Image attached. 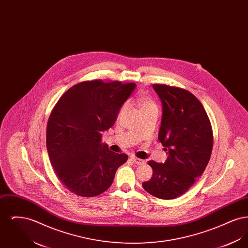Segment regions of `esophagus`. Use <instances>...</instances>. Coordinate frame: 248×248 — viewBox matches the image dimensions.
<instances>
[{
  "instance_id": "34e87169",
  "label": "esophagus",
  "mask_w": 248,
  "mask_h": 248,
  "mask_svg": "<svg viewBox=\"0 0 248 248\" xmlns=\"http://www.w3.org/2000/svg\"><path fill=\"white\" fill-rule=\"evenodd\" d=\"M131 160H132L136 165H143V164H145V161H144V160H141V159H140V158L132 157V158H131Z\"/></svg>"
}]
</instances>
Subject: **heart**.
<instances>
[{
    "label": "heart",
    "mask_w": 248,
    "mask_h": 248,
    "mask_svg": "<svg viewBox=\"0 0 248 248\" xmlns=\"http://www.w3.org/2000/svg\"><path fill=\"white\" fill-rule=\"evenodd\" d=\"M154 103H153L152 101H150V100H143V101H142V108H144V107L154 106ZM127 106H128V104L125 103L124 106L122 107V108H121V110H120V114H122V113L126 109Z\"/></svg>",
    "instance_id": "b5f03b06"
}]
</instances>
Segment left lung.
Instances as JSON below:
<instances>
[{
	"mask_svg": "<svg viewBox=\"0 0 248 248\" xmlns=\"http://www.w3.org/2000/svg\"><path fill=\"white\" fill-rule=\"evenodd\" d=\"M153 87L163 106L158 140L168 156L164 164L148 163L154 174L142 186L157 198L171 200L184 194L206 168L212 153V126L194 94L165 84Z\"/></svg>",
	"mask_w": 248,
	"mask_h": 248,
	"instance_id": "left-lung-1",
	"label": "left lung"
}]
</instances>
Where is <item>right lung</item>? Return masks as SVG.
I'll use <instances>...</instances> for the list:
<instances>
[{"label":"right lung","instance_id":"obj_1","mask_svg":"<svg viewBox=\"0 0 248 248\" xmlns=\"http://www.w3.org/2000/svg\"><path fill=\"white\" fill-rule=\"evenodd\" d=\"M136 83L99 80L73 85L59 98L46 129L48 155L57 177L71 192L93 197L110 187L128 156L101 143Z\"/></svg>","mask_w":248,"mask_h":248}]
</instances>
